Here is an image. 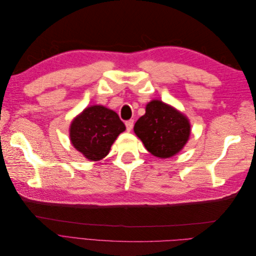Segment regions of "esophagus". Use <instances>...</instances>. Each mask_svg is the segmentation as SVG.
<instances>
[{
	"label": "esophagus",
	"instance_id": "1",
	"mask_svg": "<svg viewBox=\"0 0 256 256\" xmlns=\"http://www.w3.org/2000/svg\"><path fill=\"white\" fill-rule=\"evenodd\" d=\"M134 120H127V122H125L127 131H131V129H132V127H134Z\"/></svg>",
	"mask_w": 256,
	"mask_h": 256
}]
</instances>
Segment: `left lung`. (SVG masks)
I'll use <instances>...</instances> for the list:
<instances>
[{
  "label": "left lung",
  "instance_id": "8db88e82",
  "mask_svg": "<svg viewBox=\"0 0 256 256\" xmlns=\"http://www.w3.org/2000/svg\"><path fill=\"white\" fill-rule=\"evenodd\" d=\"M145 111L134 128L145 148L159 158H170L180 152L189 140V120L160 100L147 104Z\"/></svg>",
  "mask_w": 256,
  "mask_h": 256
}]
</instances>
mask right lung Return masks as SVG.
<instances>
[{
  "label": "right lung",
  "mask_w": 256,
  "mask_h": 256,
  "mask_svg": "<svg viewBox=\"0 0 256 256\" xmlns=\"http://www.w3.org/2000/svg\"><path fill=\"white\" fill-rule=\"evenodd\" d=\"M125 130L118 113L104 106H92L72 120L69 136L85 158L98 161L109 154L116 138Z\"/></svg>",
  "instance_id": "add662e5"
}]
</instances>
